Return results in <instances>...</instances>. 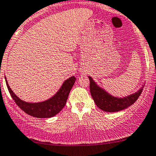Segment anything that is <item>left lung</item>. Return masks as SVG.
<instances>
[{
  "label": "left lung",
  "mask_w": 156,
  "mask_h": 156,
  "mask_svg": "<svg viewBox=\"0 0 156 156\" xmlns=\"http://www.w3.org/2000/svg\"><path fill=\"white\" fill-rule=\"evenodd\" d=\"M88 78L90 81L91 95L95 105L103 111L109 113L120 111L134 104L135 101L139 98L144 87H141L139 90L137 91L135 93L127 95L126 97L117 98L108 93L103 88H100L90 76H88Z\"/></svg>",
  "instance_id": "obj_1"
}]
</instances>
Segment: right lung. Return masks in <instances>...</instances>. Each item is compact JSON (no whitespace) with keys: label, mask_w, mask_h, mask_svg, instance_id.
Segmentation results:
<instances>
[{"label":"right lung","mask_w":156,"mask_h":156,"mask_svg":"<svg viewBox=\"0 0 156 156\" xmlns=\"http://www.w3.org/2000/svg\"><path fill=\"white\" fill-rule=\"evenodd\" d=\"M76 78L74 76L66 80L58 92L50 99L40 102H28L19 99L11 89L8 81L5 78L6 85L12 99L15 100L19 107L25 113L37 118H49L53 117L61 111L65 106L67 99L69 95L70 91L75 84Z\"/></svg>","instance_id":"1"}]
</instances>
